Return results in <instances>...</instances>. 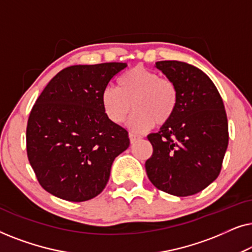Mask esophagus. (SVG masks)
Segmentation results:
<instances>
[{"label":"esophagus","mask_w":252,"mask_h":252,"mask_svg":"<svg viewBox=\"0 0 252 252\" xmlns=\"http://www.w3.org/2000/svg\"><path fill=\"white\" fill-rule=\"evenodd\" d=\"M141 136L140 135H136V134H133V133H129V141L130 143H134L136 142L137 140H140Z\"/></svg>","instance_id":"obj_1"}]
</instances>
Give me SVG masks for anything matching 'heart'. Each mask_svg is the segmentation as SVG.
Listing matches in <instances>:
<instances>
[{
  "label": "heart",
  "mask_w": 252,
  "mask_h": 252,
  "mask_svg": "<svg viewBox=\"0 0 252 252\" xmlns=\"http://www.w3.org/2000/svg\"><path fill=\"white\" fill-rule=\"evenodd\" d=\"M102 106L105 116L113 124L127 120L134 132H143L153 127L165 126L173 119L179 105L178 88L170 79L160 78L149 68L134 66L120 75L118 87L103 89Z\"/></svg>",
  "instance_id": "1"
}]
</instances>
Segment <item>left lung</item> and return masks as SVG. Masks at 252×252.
Segmentation results:
<instances>
[{"instance_id":"8db88e82","label":"left lung","mask_w":252,"mask_h":252,"mask_svg":"<svg viewBox=\"0 0 252 252\" xmlns=\"http://www.w3.org/2000/svg\"><path fill=\"white\" fill-rule=\"evenodd\" d=\"M156 67L177 86L179 105L167 125L148 135L154 149L146 161L148 178L167 194H197L218 178L228 146L222 98L211 79L190 64L160 61Z\"/></svg>"}]
</instances>
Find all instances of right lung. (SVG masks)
Listing matches in <instances>:
<instances>
[{"instance_id":"obj_1","label":"right lung","mask_w":252,"mask_h":252,"mask_svg":"<svg viewBox=\"0 0 252 252\" xmlns=\"http://www.w3.org/2000/svg\"><path fill=\"white\" fill-rule=\"evenodd\" d=\"M126 63L73 65L55 75L30 113L26 148L37 181L51 195L84 202L101 194L128 132L105 116L103 89Z\"/></svg>"}]
</instances>
